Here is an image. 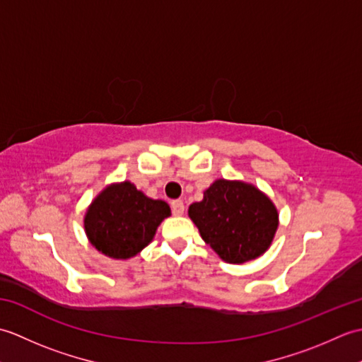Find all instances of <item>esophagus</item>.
I'll list each match as a JSON object with an SVG mask.
<instances>
[{
	"label": "esophagus",
	"instance_id": "1",
	"mask_svg": "<svg viewBox=\"0 0 362 362\" xmlns=\"http://www.w3.org/2000/svg\"><path fill=\"white\" fill-rule=\"evenodd\" d=\"M171 210L174 216H182L185 213V205H183L182 201H173L171 202Z\"/></svg>",
	"mask_w": 362,
	"mask_h": 362
}]
</instances>
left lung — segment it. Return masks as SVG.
I'll list each match as a JSON object with an SVG mask.
<instances>
[{
	"label": "left lung",
	"instance_id": "left-lung-1",
	"mask_svg": "<svg viewBox=\"0 0 362 362\" xmlns=\"http://www.w3.org/2000/svg\"><path fill=\"white\" fill-rule=\"evenodd\" d=\"M188 216L202 240L230 264L257 259L271 247L279 210L263 191L243 180L216 179L191 204Z\"/></svg>",
	"mask_w": 362,
	"mask_h": 362
}]
</instances>
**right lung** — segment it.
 <instances>
[{
  "label": "right lung",
  "instance_id": "right-lung-1",
  "mask_svg": "<svg viewBox=\"0 0 362 362\" xmlns=\"http://www.w3.org/2000/svg\"><path fill=\"white\" fill-rule=\"evenodd\" d=\"M171 216L169 205L151 199L132 182H115L99 193L86 211L83 228L90 244L113 259L138 255L156 236L158 226Z\"/></svg>",
  "mask_w": 362,
  "mask_h": 362
}]
</instances>
